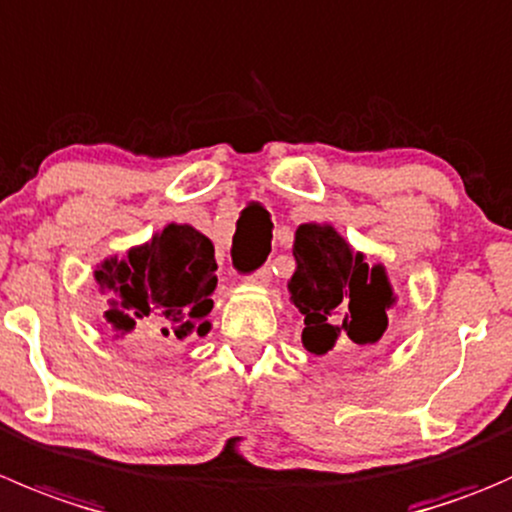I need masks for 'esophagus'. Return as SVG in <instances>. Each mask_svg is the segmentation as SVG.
Listing matches in <instances>:
<instances>
[{"mask_svg":"<svg viewBox=\"0 0 512 512\" xmlns=\"http://www.w3.org/2000/svg\"><path fill=\"white\" fill-rule=\"evenodd\" d=\"M250 280H252V285L267 287V285H270V280H272V272H270V267H260V270H257L255 275L250 277Z\"/></svg>","mask_w":512,"mask_h":512,"instance_id":"1","label":"esophagus"}]
</instances>
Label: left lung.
<instances>
[{
  "instance_id": "1",
  "label": "left lung",
  "mask_w": 512,
  "mask_h": 512,
  "mask_svg": "<svg viewBox=\"0 0 512 512\" xmlns=\"http://www.w3.org/2000/svg\"><path fill=\"white\" fill-rule=\"evenodd\" d=\"M292 255L297 270L287 287L305 315L302 345L315 355H327L345 337L375 345L388 330V307L395 302L385 267H370L335 227L315 222L297 227Z\"/></svg>"
}]
</instances>
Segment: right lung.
Masks as SVG:
<instances>
[{"instance_id":"right-lung-1","label":"right lung","mask_w":512,"mask_h":512,"mask_svg":"<svg viewBox=\"0 0 512 512\" xmlns=\"http://www.w3.org/2000/svg\"><path fill=\"white\" fill-rule=\"evenodd\" d=\"M215 247L190 225H167L147 245L132 247L124 260L109 257L94 270L99 290L112 292L104 312L119 332L140 327L142 335L185 340L207 335L217 287Z\"/></svg>"}]
</instances>
